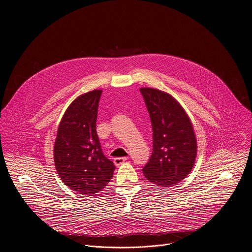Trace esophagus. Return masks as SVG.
Here are the masks:
<instances>
[{
	"mask_svg": "<svg viewBox=\"0 0 252 252\" xmlns=\"http://www.w3.org/2000/svg\"><path fill=\"white\" fill-rule=\"evenodd\" d=\"M126 159H127V158H114V163L117 166H119V165L123 164L124 162H126Z\"/></svg>",
	"mask_w": 252,
	"mask_h": 252,
	"instance_id": "obj_1",
	"label": "esophagus"
}]
</instances>
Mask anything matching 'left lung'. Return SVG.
<instances>
[{"mask_svg":"<svg viewBox=\"0 0 252 252\" xmlns=\"http://www.w3.org/2000/svg\"><path fill=\"white\" fill-rule=\"evenodd\" d=\"M153 126V154L142 172L149 182L169 188L191 171L197 153L192 124L169 94L141 88Z\"/></svg>","mask_w":252,"mask_h":252,"instance_id":"left-lung-1","label":"left lung"}]
</instances>
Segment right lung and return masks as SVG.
Segmentation results:
<instances>
[{
    "label": "right lung",
    "instance_id": "1",
    "mask_svg": "<svg viewBox=\"0 0 252 252\" xmlns=\"http://www.w3.org/2000/svg\"><path fill=\"white\" fill-rule=\"evenodd\" d=\"M102 91L94 90L71 102L60 123L54 160L63 183L80 194H94L111 182L116 168L104 157L95 130Z\"/></svg>",
    "mask_w": 252,
    "mask_h": 252
}]
</instances>
